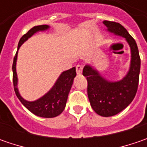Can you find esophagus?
<instances>
[{"label": "esophagus", "instance_id": "1", "mask_svg": "<svg viewBox=\"0 0 147 147\" xmlns=\"http://www.w3.org/2000/svg\"><path fill=\"white\" fill-rule=\"evenodd\" d=\"M82 65H78L76 66V73L78 75H80V74H82Z\"/></svg>", "mask_w": 147, "mask_h": 147}]
</instances>
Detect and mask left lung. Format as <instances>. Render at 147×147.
<instances>
[{"mask_svg": "<svg viewBox=\"0 0 147 147\" xmlns=\"http://www.w3.org/2000/svg\"><path fill=\"white\" fill-rule=\"evenodd\" d=\"M106 31L123 37L130 47L131 60L127 74L118 81L105 78L93 65H85L82 74L88 80V96L92 108L99 115L110 117L123 110L135 97L138 87L141 59L137 43L124 27L104 20Z\"/></svg>", "mask_w": 147, "mask_h": 147, "instance_id": "8db88e82", "label": "left lung"}]
</instances>
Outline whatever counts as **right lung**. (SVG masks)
<instances>
[{
  "instance_id": "add662e5",
  "label": "right lung",
  "mask_w": 147,
  "mask_h": 147,
  "mask_svg": "<svg viewBox=\"0 0 147 147\" xmlns=\"http://www.w3.org/2000/svg\"><path fill=\"white\" fill-rule=\"evenodd\" d=\"M51 27L49 25H38L33 27L26 34L20 38V42L18 45V51L14 58L12 70H13V83L15 94L19 98L21 103L25 106L29 111H31L35 115L42 117V118H54L59 115L63 110H65L68 95L69 93L74 79L76 77V69L75 67L70 69L62 72L55 82L54 83L52 88L49 90L42 96L37 99L35 100H27L22 97L20 95L19 88H18V75L16 72V62L18 59V51L20 47L23 45L31 37H32L35 33L38 32H44L48 30Z\"/></svg>"
}]
</instances>
